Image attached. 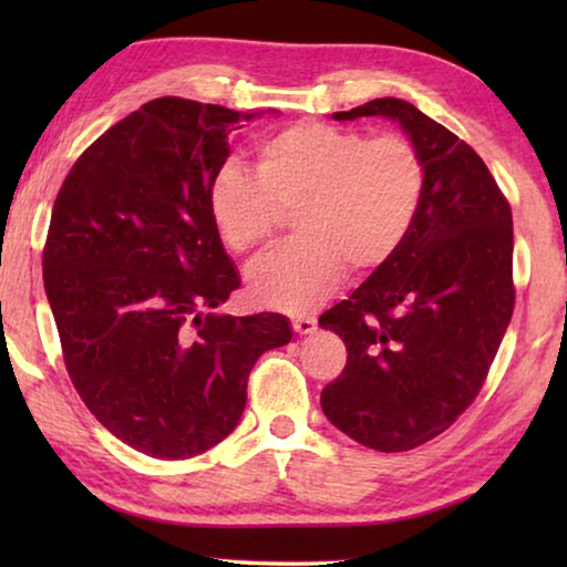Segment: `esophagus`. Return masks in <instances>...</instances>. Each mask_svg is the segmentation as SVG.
I'll return each instance as SVG.
<instances>
[{
	"label": "esophagus",
	"instance_id": "obj_1",
	"mask_svg": "<svg viewBox=\"0 0 567 567\" xmlns=\"http://www.w3.org/2000/svg\"><path fill=\"white\" fill-rule=\"evenodd\" d=\"M291 328L293 332H299V336H309V332L317 330V320L315 317H293Z\"/></svg>",
	"mask_w": 567,
	"mask_h": 567
}]
</instances>
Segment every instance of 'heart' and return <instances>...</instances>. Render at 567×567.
<instances>
[{
  "mask_svg": "<svg viewBox=\"0 0 567 567\" xmlns=\"http://www.w3.org/2000/svg\"><path fill=\"white\" fill-rule=\"evenodd\" d=\"M425 162L408 136H367L320 121L293 123L260 144L255 175L221 169L208 208L224 245L252 252L293 214L297 239L247 276L260 305L312 312L346 266L367 276L394 258L421 212Z\"/></svg>",
  "mask_w": 567,
  "mask_h": 567,
  "instance_id": "heart-1",
  "label": "heart"
}]
</instances>
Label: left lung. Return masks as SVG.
Segmentation results:
<instances>
[{"mask_svg":"<svg viewBox=\"0 0 567 567\" xmlns=\"http://www.w3.org/2000/svg\"><path fill=\"white\" fill-rule=\"evenodd\" d=\"M390 118L425 162L421 212L394 258L320 317L343 338L328 421L377 452L444 433L477 398L514 315V221L470 144L415 105L379 97L336 121Z\"/></svg>","mask_w":567,"mask_h":567,"instance_id":"left-lung-1","label":"left lung"}]
</instances>
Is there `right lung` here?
Returning a JSON list of instances; mask_svg holds the SVG:
<instances>
[{"instance_id": "1", "label": "right lung", "mask_w": 567, "mask_h": 567, "mask_svg": "<svg viewBox=\"0 0 567 567\" xmlns=\"http://www.w3.org/2000/svg\"><path fill=\"white\" fill-rule=\"evenodd\" d=\"M260 113L157 97L107 128L61 185L43 286L90 413L157 460L237 429L247 377L291 340L284 315H219L239 286L208 196L229 134Z\"/></svg>"}]
</instances>
